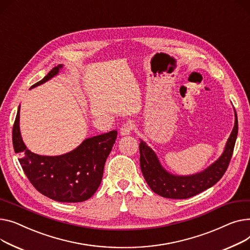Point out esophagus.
Segmentation results:
<instances>
[{"instance_id":"1","label":"esophagus","mask_w":250,"mask_h":250,"mask_svg":"<svg viewBox=\"0 0 250 250\" xmlns=\"http://www.w3.org/2000/svg\"><path fill=\"white\" fill-rule=\"evenodd\" d=\"M132 128H133V126H132V123H131V122H126V123L123 124L122 127L120 128V134H121L122 136L130 135L131 131H132Z\"/></svg>"}]
</instances>
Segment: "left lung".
Masks as SVG:
<instances>
[{
    "label": "left lung",
    "mask_w": 250,
    "mask_h": 250,
    "mask_svg": "<svg viewBox=\"0 0 250 250\" xmlns=\"http://www.w3.org/2000/svg\"><path fill=\"white\" fill-rule=\"evenodd\" d=\"M237 133L238 120L235 112V123L221 156L206 169L189 175H177L168 172L161 166L156 153L141 140L139 151L143 177L153 192L164 198L188 199L196 196L213 187L223 177L232 157Z\"/></svg>",
    "instance_id": "left-lung-1"
}]
</instances>
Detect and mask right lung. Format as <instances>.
Returning <instances> with one entry per match:
<instances>
[{
	"mask_svg": "<svg viewBox=\"0 0 250 250\" xmlns=\"http://www.w3.org/2000/svg\"><path fill=\"white\" fill-rule=\"evenodd\" d=\"M53 67L40 82V85L51 80L62 68ZM20 106L13 126V147L20 154L19 163L28 180L42 195L62 203H79L90 199L98 189L104 172L106 159L117 138V131L84 139L70 152L46 156L29 150L20 132Z\"/></svg>",
	"mask_w": 250,
	"mask_h": 250,
	"instance_id": "obj_1",
	"label": "right lung"
}]
</instances>
